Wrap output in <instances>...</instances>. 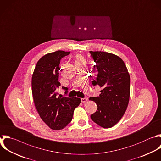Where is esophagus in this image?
I'll return each instance as SVG.
<instances>
[{
    "label": "esophagus",
    "instance_id": "esophagus-1",
    "mask_svg": "<svg viewBox=\"0 0 161 161\" xmlns=\"http://www.w3.org/2000/svg\"><path fill=\"white\" fill-rule=\"evenodd\" d=\"M87 98H85V97H84V98H81V102L83 103L87 102Z\"/></svg>",
    "mask_w": 161,
    "mask_h": 161
}]
</instances>
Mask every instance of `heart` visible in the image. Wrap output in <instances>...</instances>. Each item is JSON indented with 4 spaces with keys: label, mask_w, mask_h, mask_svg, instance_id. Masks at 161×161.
<instances>
[{
    "label": "heart",
    "mask_w": 161,
    "mask_h": 161,
    "mask_svg": "<svg viewBox=\"0 0 161 161\" xmlns=\"http://www.w3.org/2000/svg\"><path fill=\"white\" fill-rule=\"evenodd\" d=\"M75 65L86 64V60L83 55L79 54V55H76V57L75 58Z\"/></svg>",
    "instance_id": "1"
}]
</instances>
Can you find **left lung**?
Segmentation results:
<instances>
[{
    "label": "left lung",
    "mask_w": 161,
    "mask_h": 161,
    "mask_svg": "<svg viewBox=\"0 0 161 161\" xmlns=\"http://www.w3.org/2000/svg\"><path fill=\"white\" fill-rule=\"evenodd\" d=\"M97 70L93 86L103 89L97 97H91L97 106L91 115V119L98 125L111 128L116 125L125 113L130 94V77L127 68L121 58L104 52L90 51Z\"/></svg>",
    "instance_id": "8db88e82"
}]
</instances>
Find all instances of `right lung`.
Returning a JSON list of instances; mask_svg holds the SVG:
<instances>
[{
	"label": "right lung",
	"mask_w": 161,
	"mask_h": 161,
	"mask_svg": "<svg viewBox=\"0 0 161 161\" xmlns=\"http://www.w3.org/2000/svg\"><path fill=\"white\" fill-rule=\"evenodd\" d=\"M70 52L58 50L42 57L37 62L32 76V94L35 107L42 120L52 130L64 128L72 119L74 111L80 103L79 97H58L57 92L59 64ZM68 92V88L62 87Z\"/></svg>",
	"instance_id": "obj_1"
}]
</instances>
